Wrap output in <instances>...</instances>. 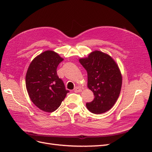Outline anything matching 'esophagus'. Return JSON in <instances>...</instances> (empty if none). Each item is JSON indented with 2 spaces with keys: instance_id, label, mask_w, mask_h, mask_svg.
<instances>
[{
  "instance_id": "1",
  "label": "esophagus",
  "mask_w": 152,
  "mask_h": 152,
  "mask_svg": "<svg viewBox=\"0 0 152 152\" xmlns=\"http://www.w3.org/2000/svg\"><path fill=\"white\" fill-rule=\"evenodd\" d=\"M74 92H75V93H80V92H82V89L79 87H76L74 89Z\"/></svg>"
}]
</instances>
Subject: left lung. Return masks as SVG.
Wrapping results in <instances>:
<instances>
[{
  "label": "left lung",
  "instance_id": "8db88e82",
  "mask_svg": "<svg viewBox=\"0 0 152 152\" xmlns=\"http://www.w3.org/2000/svg\"><path fill=\"white\" fill-rule=\"evenodd\" d=\"M87 72V87L94 98L86 107L95 114L105 113L116 103L122 83L120 69L114 59L99 50L91 53L88 57L79 59Z\"/></svg>",
  "mask_w": 152,
  "mask_h": 152
}]
</instances>
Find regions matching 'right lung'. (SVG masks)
Returning a JSON list of instances; mask_svg holds the SVG:
<instances>
[{
  "instance_id": "obj_1",
  "label": "right lung",
  "mask_w": 152,
  "mask_h": 152,
  "mask_svg": "<svg viewBox=\"0 0 152 152\" xmlns=\"http://www.w3.org/2000/svg\"><path fill=\"white\" fill-rule=\"evenodd\" d=\"M63 58L51 50L36 56L26 74V87L31 102L46 112L57 110L68 91L57 75V67Z\"/></svg>"
}]
</instances>
